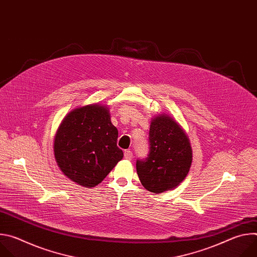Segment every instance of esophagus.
Here are the masks:
<instances>
[{"mask_svg":"<svg viewBox=\"0 0 257 257\" xmlns=\"http://www.w3.org/2000/svg\"><path fill=\"white\" fill-rule=\"evenodd\" d=\"M124 157H125L126 160L130 161V160L133 159V154H132V152L130 150H127V151L124 152Z\"/></svg>","mask_w":257,"mask_h":257,"instance_id":"esophagus-1","label":"esophagus"}]
</instances>
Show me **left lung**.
<instances>
[{
	"mask_svg": "<svg viewBox=\"0 0 257 257\" xmlns=\"http://www.w3.org/2000/svg\"><path fill=\"white\" fill-rule=\"evenodd\" d=\"M148 158L136 161L137 175L145 189L160 194L173 189L187 176L192 150L185 132L171 117L152 120Z\"/></svg>",
	"mask_w": 257,
	"mask_h": 257,
	"instance_id": "1",
	"label": "left lung"
}]
</instances>
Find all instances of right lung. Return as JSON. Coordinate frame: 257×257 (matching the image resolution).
Wrapping results in <instances>:
<instances>
[{
  "instance_id": "add662e5",
  "label": "right lung",
  "mask_w": 257,
  "mask_h": 257,
  "mask_svg": "<svg viewBox=\"0 0 257 257\" xmlns=\"http://www.w3.org/2000/svg\"><path fill=\"white\" fill-rule=\"evenodd\" d=\"M118 130L105 105L73 109L61 123L54 152L63 174L84 187H94L123 159L117 146Z\"/></svg>"
}]
</instances>
